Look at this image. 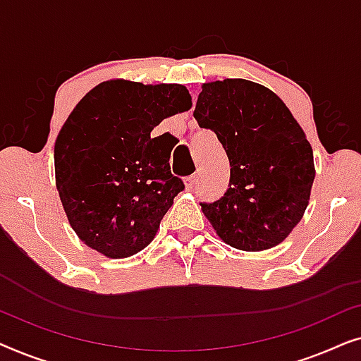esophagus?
Returning a JSON list of instances; mask_svg holds the SVG:
<instances>
[{"label":"esophagus","instance_id":"esophagus-1","mask_svg":"<svg viewBox=\"0 0 361 361\" xmlns=\"http://www.w3.org/2000/svg\"><path fill=\"white\" fill-rule=\"evenodd\" d=\"M197 177H199L197 174L185 177V180H184V182H185V189H187V190H192V189H194L195 184H197Z\"/></svg>","mask_w":361,"mask_h":361}]
</instances>
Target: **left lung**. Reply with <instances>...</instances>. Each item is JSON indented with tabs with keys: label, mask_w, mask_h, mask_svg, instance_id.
<instances>
[{
	"label": "left lung",
	"mask_w": 361,
	"mask_h": 361,
	"mask_svg": "<svg viewBox=\"0 0 361 361\" xmlns=\"http://www.w3.org/2000/svg\"><path fill=\"white\" fill-rule=\"evenodd\" d=\"M194 118L230 161V187L202 212L226 245L263 251L288 238L309 205L312 146L286 103L245 78L202 85Z\"/></svg>",
	"instance_id": "left-lung-1"
}]
</instances>
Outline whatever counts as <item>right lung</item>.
I'll use <instances>...</instances> for the list:
<instances>
[{
  "instance_id": "right-lung-1",
  "label": "right lung",
  "mask_w": 361,
  "mask_h": 361,
  "mask_svg": "<svg viewBox=\"0 0 361 361\" xmlns=\"http://www.w3.org/2000/svg\"><path fill=\"white\" fill-rule=\"evenodd\" d=\"M190 106L184 85L125 78L102 82L77 103L57 135L54 166L68 224L87 246L121 259L154 240L184 184L151 131Z\"/></svg>"
}]
</instances>
